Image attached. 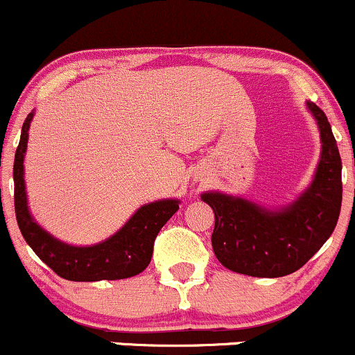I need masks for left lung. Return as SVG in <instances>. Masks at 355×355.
<instances>
[{
  "label": "left lung",
  "instance_id": "obj_1",
  "mask_svg": "<svg viewBox=\"0 0 355 355\" xmlns=\"http://www.w3.org/2000/svg\"><path fill=\"white\" fill-rule=\"evenodd\" d=\"M306 107L320 130L322 153L312 184L295 201L268 209L245 198L202 193L214 211V254L231 272L277 278L302 268L336 228L342 205V161L324 110Z\"/></svg>",
  "mask_w": 355,
  "mask_h": 355
}]
</instances>
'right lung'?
Returning <instances> with one entry per match:
<instances>
[{
    "mask_svg": "<svg viewBox=\"0 0 355 355\" xmlns=\"http://www.w3.org/2000/svg\"><path fill=\"white\" fill-rule=\"evenodd\" d=\"M33 114H28L23 122L13 166L15 213L19 231L30 248L58 277L70 282L122 280L144 272L153 258L157 233L179 209L178 199H161L141 206L117 233L97 245L73 246L57 240L37 225L26 202L23 161Z\"/></svg>",
    "mask_w": 355,
    "mask_h": 355,
    "instance_id": "add662e5",
    "label": "right lung"
}]
</instances>
